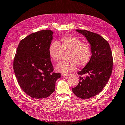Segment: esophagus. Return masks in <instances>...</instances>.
<instances>
[{"instance_id":"34e87169","label":"esophagus","mask_w":125,"mask_h":125,"mask_svg":"<svg viewBox=\"0 0 125 125\" xmlns=\"http://www.w3.org/2000/svg\"><path fill=\"white\" fill-rule=\"evenodd\" d=\"M71 74H65V73H62L61 74V76L62 77H68L70 76Z\"/></svg>"}]
</instances>
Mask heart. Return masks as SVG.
Masks as SVG:
<instances>
[{
	"label": "heart",
	"mask_w": 125,
	"mask_h": 125,
	"mask_svg": "<svg viewBox=\"0 0 125 125\" xmlns=\"http://www.w3.org/2000/svg\"><path fill=\"white\" fill-rule=\"evenodd\" d=\"M49 56L54 61H59L63 52L69 53L67 61H62L56 65L55 69L62 73L73 71L77 65L80 67L88 64L92 56V50L87 43H83L80 39L74 37H65L60 39L59 42H54L48 49Z\"/></svg>",
	"instance_id": "heart-1"
}]
</instances>
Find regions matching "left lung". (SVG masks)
Masks as SVG:
<instances>
[{
	"instance_id": "left-lung-1",
	"label": "left lung",
	"mask_w": 125,
	"mask_h": 125,
	"mask_svg": "<svg viewBox=\"0 0 125 125\" xmlns=\"http://www.w3.org/2000/svg\"><path fill=\"white\" fill-rule=\"evenodd\" d=\"M85 37L91 46L92 56L82 70L78 85L73 88L74 94L82 99H88L99 94L108 82L112 71V52L108 42L99 34L85 30H76Z\"/></svg>"
}]
</instances>
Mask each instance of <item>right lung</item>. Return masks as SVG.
Masks as SVG:
<instances>
[{
    "label": "right lung",
    "instance_id": "obj_1",
    "mask_svg": "<svg viewBox=\"0 0 125 125\" xmlns=\"http://www.w3.org/2000/svg\"><path fill=\"white\" fill-rule=\"evenodd\" d=\"M53 32L45 30L31 33L20 42L13 69L20 87L29 96L42 99L55 89L61 74L53 72L48 49Z\"/></svg>",
    "mask_w": 125,
    "mask_h": 125
}]
</instances>
